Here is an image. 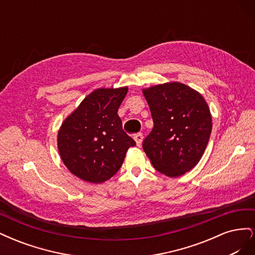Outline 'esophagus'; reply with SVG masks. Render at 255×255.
Listing matches in <instances>:
<instances>
[{
	"label": "esophagus",
	"instance_id": "esophagus-1",
	"mask_svg": "<svg viewBox=\"0 0 255 255\" xmlns=\"http://www.w3.org/2000/svg\"><path fill=\"white\" fill-rule=\"evenodd\" d=\"M142 138H143V136H142V134H141V133H138V134H136V135L134 136V140L136 141V144H137L138 146L141 145Z\"/></svg>",
	"mask_w": 255,
	"mask_h": 255
}]
</instances>
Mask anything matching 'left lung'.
<instances>
[{
    "label": "left lung",
    "instance_id": "obj_1",
    "mask_svg": "<svg viewBox=\"0 0 255 255\" xmlns=\"http://www.w3.org/2000/svg\"><path fill=\"white\" fill-rule=\"evenodd\" d=\"M154 127L142 148L153 167L170 177L185 174L201 159L212 132V115L197 90L179 82L142 89Z\"/></svg>",
    "mask_w": 255,
    "mask_h": 255
}]
</instances>
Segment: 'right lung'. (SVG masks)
Segmentation results:
<instances>
[{"label": "right lung", "mask_w": 255, "mask_h": 255, "mask_svg": "<svg viewBox=\"0 0 255 255\" xmlns=\"http://www.w3.org/2000/svg\"><path fill=\"white\" fill-rule=\"evenodd\" d=\"M128 87L99 88L61 123L57 146L61 160L79 179L100 184L114 176L136 142L122 129L119 106Z\"/></svg>", "instance_id": "obj_1"}]
</instances>
